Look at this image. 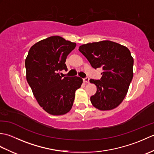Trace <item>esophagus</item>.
I'll return each instance as SVG.
<instances>
[{"label":"esophagus","instance_id":"1","mask_svg":"<svg viewBox=\"0 0 154 154\" xmlns=\"http://www.w3.org/2000/svg\"><path fill=\"white\" fill-rule=\"evenodd\" d=\"M83 81H84L85 83H89V77L85 78V79H83Z\"/></svg>","mask_w":154,"mask_h":154}]
</instances>
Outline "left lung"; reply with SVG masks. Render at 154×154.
<instances>
[{"label": "left lung", "mask_w": 154, "mask_h": 154, "mask_svg": "<svg viewBox=\"0 0 154 154\" xmlns=\"http://www.w3.org/2000/svg\"><path fill=\"white\" fill-rule=\"evenodd\" d=\"M79 50L93 68L103 70L100 80L90 79L97 86L91 103L100 110L115 109L125 98L133 78L134 59L130 50L109 40L83 44Z\"/></svg>", "instance_id": "left-lung-1"}]
</instances>
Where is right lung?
Listing matches in <instances>:
<instances>
[{
    "label": "right lung",
    "instance_id": "right-lung-1",
    "mask_svg": "<svg viewBox=\"0 0 154 154\" xmlns=\"http://www.w3.org/2000/svg\"><path fill=\"white\" fill-rule=\"evenodd\" d=\"M76 44L58 35L49 37L32 45L25 60L26 79L38 104L52 115L69 111L75 93L83 79L79 77H62L60 71H67V56Z\"/></svg>",
    "mask_w": 154,
    "mask_h": 154
}]
</instances>
